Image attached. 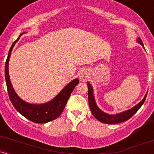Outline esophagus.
<instances>
[{
    "mask_svg": "<svg viewBox=\"0 0 154 154\" xmlns=\"http://www.w3.org/2000/svg\"><path fill=\"white\" fill-rule=\"evenodd\" d=\"M88 77H89V76H88V72H86L85 71H82L80 72V74H79V79L82 82L87 81L88 79Z\"/></svg>",
    "mask_w": 154,
    "mask_h": 154,
    "instance_id": "obj_1",
    "label": "esophagus"
}]
</instances>
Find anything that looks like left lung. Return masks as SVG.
<instances>
[{
    "label": "left lung",
    "instance_id": "8db88e82",
    "mask_svg": "<svg viewBox=\"0 0 154 154\" xmlns=\"http://www.w3.org/2000/svg\"><path fill=\"white\" fill-rule=\"evenodd\" d=\"M137 41L143 46V44L142 40L138 38L137 39ZM88 101H89V106L91 109V111L93 114V115L96 118L98 121L101 122L105 124H117L121 123L123 122L127 121V120L130 119L134 114L138 111V109L141 107V106L143 104V103L146 100V96H147V93L144 96L143 99L141 100L138 104L132 108L131 109H129L128 111H123L122 113H119V114H114V115H111V114H108L102 111L98 106L96 105V103L95 101L94 96H93V90L92 88L91 85L89 82H88Z\"/></svg>",
    "mask_w": 154,
    "mask_h": 154
}]
</instances>
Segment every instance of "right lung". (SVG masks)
Returning a JSON list of instances; mask_svg holds the SVG:
<instances>
[{
  "label": "right lung",
  "mask_w": 154,
  "mask_h": 154,
  "mask_svg": "<svg viewBox=\"0 0 154 154\" xmlns=\"http://www.w3.org/2000/svg\"><path fill=\"white\" fill-rule=\"evenodd\" d=\"M19 35L16 41H14L11 47L7 57L6 64H5V79H6L7 90L8 96L13 106L19 113H20L24 117L35 123H46L52 120L56 119L61 115L63 109L67 103L72 92L75 89V86L79 83L78 79H75L56 95L51 101L43 104H31L24 101L15 93L10 81L9 74H8V61H9L11 53L13 47L20 38Z\"/></svg>",
  "instance_id": "right-lung-1"
}]
</instances>
